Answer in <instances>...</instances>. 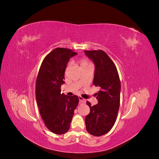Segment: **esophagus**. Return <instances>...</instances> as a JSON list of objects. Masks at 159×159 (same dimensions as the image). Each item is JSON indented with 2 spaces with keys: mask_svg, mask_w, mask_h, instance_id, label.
<instances>
[{
  "mask_svg": "<svg viewBox=\"0 0 159 159\" xmlns=\"http://www.w3.org/2000/svg\"><path fill=\"white\" fill-rule=\"evenodd\" d=\"M79 100H80V103H85L86 102L85 99L81 98V96H80V97H79Z\"/></svg>",
  "mask_w": 159,
  "mask_h": 159,
  "instance_id": "1",
  "label": "esophagus"
}]
</instances>
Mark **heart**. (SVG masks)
<instances>
[{
    "label": "heart",
    "mask_w": 159,
    "mask_h": 159,
    "mask_svg": "<svg viewBox=\"0 0 159 159\" xmlns=\"http://www.w3.org/2000/svg\"><path fill=\"white\" fill-rule=\"evenodd\" d=\"M80 65H81V67H84V66H88L90 64L89 62L88 61V60H86L85 58H83L81 59L80 61Z\"/></svg>",
    "instance_id": "b5f03b06"
}]
</instances>
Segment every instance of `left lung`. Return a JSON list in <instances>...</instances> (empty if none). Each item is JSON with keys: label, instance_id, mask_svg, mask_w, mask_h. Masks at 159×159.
I'll use <instances>...</instances> for the list:
<instances>
[{"label": "left lung", "instance_id": "obj_1", "mask_svg": "<svg viewBox=\"0 0 159 159\" xmlns=\"http://www.w3.org/2000/svg\"><path fill=\"white\" fill-rule=\"evenodd\" d=\"M85 54L95 64L93 84L99 87L97 95L98 103L91 106L85 117L86 130L93 136L99 137L107 133L113 127L120 104L121 82L116 66L103 50H85Z\"/></svg>", "mask_w": 159, "mask_h": 159}]
</instances>
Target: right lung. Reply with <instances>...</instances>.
I'll return each instance as SVG.
<instances>
[{
    "label": "right lung",
    "instance_id": "1",
    "mask_svg": "<svg viewBox=\"0 0 159 159\" xmlns=\"http://www.w3.org/2000/svg\"><path fill=\"white\" fill-rule=\"evenodd\" d=\"M76 54L68 48L53 50L43 60L37 76L36 98L40 115L46 127L57 134L68 131L79 103L77 95L61 93L67 64Z\"/></svg>",
    "mask_w": 159,
    "mask_h": 159
}]
</instances>
